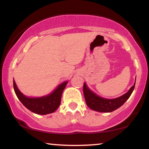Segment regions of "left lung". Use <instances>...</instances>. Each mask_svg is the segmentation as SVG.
Returning a JSON list of instances; mask_svg holds the SVG:
<instances>
[{"label": "left lung", "mask_w": 149, "mask_h": 149, "mask_svg": "<svg viewBox=\"0 0 149 149\" xmlns=\"http://www.w3.org/2000/svg\"><path fill=\"white\" fill-rule=\"evenodd\" d=\"M135 83L130 89V90L125 94L115 99H106L100 97L94 92L91 91L87 85L83 84V94L87 105L93 111L100 112V113H110L121 107L126 100L129 98L132 93L133 92Z\"/></svg>", "instance_id": "8db88e82"}]
</instances>
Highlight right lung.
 <instances>
[{
	"label": "right lung",
	"mask_w": 149,
	"mask_h": 149,
	"mask_svg": "<svg viewBox=\"0 0 149 149\" xmlns=\"http://www.w3.org/2000/svg\"><path fill=\"white\" fill-rule=\"evenodd\" d=\"M68 81H65L59 85L51 94L40 97H26L17 88L15 81H13V88L18 99L24 107L36 114L47 115L54 113L60 107L62 93Z\"/></svg>",
	"instance_id": "right-lung-1"
}]
</instances>
